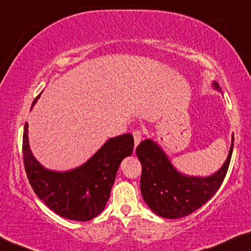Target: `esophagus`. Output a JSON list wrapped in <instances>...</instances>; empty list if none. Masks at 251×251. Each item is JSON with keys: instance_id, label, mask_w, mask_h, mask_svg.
<instances>
[{"instance_id": "obj_1", "label": "esophagus", "mask_w": 251, "mask_h": 251, "mask_svg": "<svg viewBox=\"0 0 251 251\" xmlns=\"http://www.w3.org/2000/svg\"><path fill=\"white\" fill-rule=\"evenodd\" d=\"M133 138H134V148L137 147V146L140 144V141L142 140V138H144V131L141 129H136L133 131Z\"/></svg>"}]
</instances>
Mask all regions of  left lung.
I'll list each match as a JSON object with an SVG mask.
<instances>
[{
  "mask_svg": "<svg viewBox=\"0 0 251 251\" xmlns=\"http://www.w3.org/2000/svg\"><path fill=\"white\" fill-rule=\"evenodd\" d=\"M215 87L218 84L215 83ZM233 144L225 165L205 178L176 172L155 142L146 139L136 149L141 163L140 188L145 202L156 214L167 219L183 218L204 205L213 196L228 172Z\"/></svg>",
  "mask_w": 251,
  "mask_h": 251,
  "instance_id": "8db88e82",
  "label": "left lung"
}]
</instances>
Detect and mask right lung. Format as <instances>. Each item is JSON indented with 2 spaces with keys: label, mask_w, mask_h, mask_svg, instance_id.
I'll list each match as a JSON object with an SVG mask.
<instances>
[{
  "label": "right lung",
  "mask_w": 251,
  "mask_h": 251,
  "mask_svg": "<svg viewBox=\"0 0 251 251\" xmlns=\"http://www.w3.org/2000/svg\"><path fill=\"white\" fill-rule=\"evenodd\" d=\"M39 95L34 99L32 105ZM132 134L126 133L106 141L80 167L67 173L45 169L34 159L28 142V123L23 130V164L36 195L50 210L74 221H88L103 211L121 160L133 150Z\"/></svg>",
  "instance_id": "add662e5"
}]
</instances>
